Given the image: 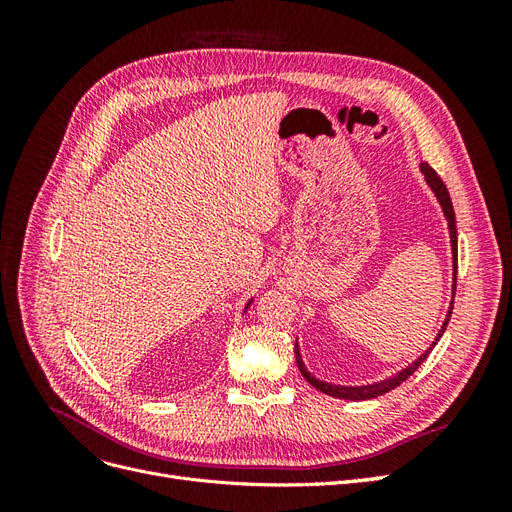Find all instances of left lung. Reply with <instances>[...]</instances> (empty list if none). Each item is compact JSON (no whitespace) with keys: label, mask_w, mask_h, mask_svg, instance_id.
I'll return each mask as SVG.
<instances>
[{"label":"left lung","mask_w":512,"mask_h":512,"mask_svg":"<svg viewBox=\"0 0 512 512\" xmlns=\"http://www.w3.org/2000/svg\"><path fill=\"white\" fill-rule=\"evenodd\" d=\"M421 173L425 175V181L431 188V192L436 194L438 203L444 211V218L448 222V235H451V252H453V301H451V307H448V314H446V320L442 324V329L438 331L436 339H433V344L418 356L416 361H412L408 367H404L401 371H397L395 376L391 378H384L380 382H374V384H363V386H342V384H331V382H324V380H318L316 376H312L307 371L303 359H301V350H299V344H294V356H297V365H299V371L301 376L314 386V389L322 391L324 395H331V397H337V399H350V401H363V399H374L378 395H384L393 391L395 386H399L404 380H408L414 371L423 365V361L429 356V352L433 350V346H436L440 342L442 333L446 331V324L448 320H451V314H453V303H455V288H457V226H455V211H453V203H451V194H448L444 181L438 177L436 170H433L429 164H421Z\"/></svg>","instance_id":"left-lung-1"}]
</instances>
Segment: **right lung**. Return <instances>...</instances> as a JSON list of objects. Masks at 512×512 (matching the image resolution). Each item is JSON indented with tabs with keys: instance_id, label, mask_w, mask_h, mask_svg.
Here are the masks:
<instances>
[{
	"instance_id": "add662e5",
	"label": "right lung",
	"mask_w": 512,
	"mask_h": 512,
	"mask_svg": "<svg viewBox=\"0 0 512 512\" xmlns=\"http://www.w3.org/2000/svg\"><path fill=\"white\" fill-rule=\"evenodd\" d=\"M250 303H252V299H250ZM250 303H247V305H245V309H247V307H250Z\"/></svg>"
}]
</instances>
